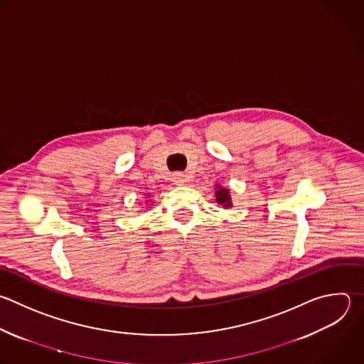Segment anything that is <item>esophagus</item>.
<instances>
[{
  "instance_id": "1",
  "label": "esophagus",
  "mask_w": 364,
  "mask_h": 364,
  "mask_svg": "<svg viewBox=\"0 0 364 364\" xmlns=\"http://www.w3.org/2000/svg\"><path fill=\"white\" fill-rule=\"evenodd\" d=\"M171 180H173V183L174 184H184L186 181H187V178H186V176L184 174H181V173H174L173 174V177H171Z\"/></svg>"
}]
</instances>
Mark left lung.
<instances>
[{"instance_id":"left-lung-1","label":"left lung","mask_w":364,"mask_h":364,"mask_svg":"<svg viewBox=\"0 0 364 364\" xmlns=\"http://www.w3.org/2000/svg\"><path fill=\"white\" fill-rule=\"evenodd\" d=\"M215 203L223 205L224 208H228V207H232V203H231V197H230V191L224 187H221L220 184L215 186Z\"/></svg>"}]
</instances>
